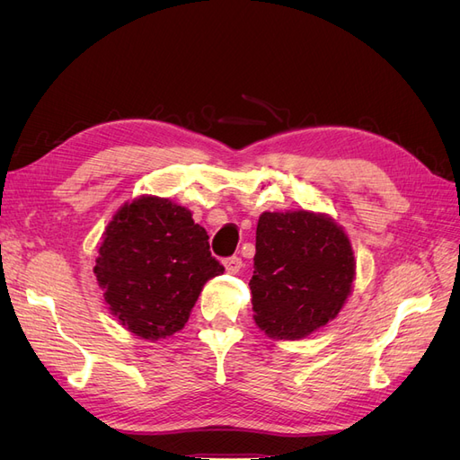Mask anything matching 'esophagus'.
Instances as JSON below:
<instances>
[{
	"instance_id": "34e87169",
	"label": "esophagus",
	"mask_w": 460,
	"mask_h": 460,
	"mask_svg": "<svg viewBox=\"0 0 460 460\" xmlns=\"http://www.w3.org/2000/svg\"><path fill=\"white\" fill-rule=\"evenodd\" d=\"M222 264H225V269L228 274H238L240 269H242V259L240 257H228L222 261Z\"/></svg>"
}]
</instances>
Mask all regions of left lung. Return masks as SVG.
Segmentation results:
<instances>
[{
    "mask_svg": "<svg viewBox=\"0 0 460 460\" xmlns=\"http://www.w3.org/2000/svg\"><path fill=\"white\" fill-rule=\"evenodd\" d=\"M253 261V320L272 340L311 336L340 314L353 291L349 235L324 213L264 211Z\"/></svg>",
    "mask_w": 460,
    "mask_h": 460,
    "instance_id": "1",
    "label": "left lung"
}]
</instances>
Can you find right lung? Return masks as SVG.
<instances>
[{
  "label": "right lung",
  "instance_id": "add662e5",
  "mask_svg": "<svg viewBox=\"0 0 460 460\" xmlns=\"http://www.w3.org/2000/svg\"><path fill=\"white\" fill-rule=\"evenodd\" d=\"M222 272L190 208L157 196L119 208L93 267L111 314L149 341L182 330L203 286Z\"/></svg>",
  "mask_w": 460,
  "mask_h": 460
}]
</instances>
